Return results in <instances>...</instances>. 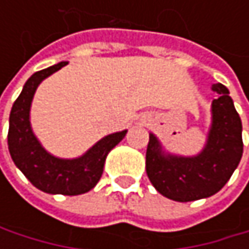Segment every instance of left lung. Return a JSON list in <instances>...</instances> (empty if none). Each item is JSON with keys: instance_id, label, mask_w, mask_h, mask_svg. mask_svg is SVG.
<instances>
[{"instance_id": "8db88e82", "label": "left lung", "mask_w": 249, "mask_h": 249, "mask_svg": "<svg viewBox=\"0 0 249 249\" xmlns=\"http://www.w3.org/2000/svg\"><path fill=\"white\" fill-rule=\"evenodd\" d=\"M219 96L211 105V126L203 148L195 156L166 151L150 132L145 170L151 184L164 197L193 202L218 193L238 167L242 157V123L222 83L212 85Z\"/></svg>"}]
</instances>
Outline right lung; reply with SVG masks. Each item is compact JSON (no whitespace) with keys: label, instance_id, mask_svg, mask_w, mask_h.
Instances as JSON below:
<instances>
[{"label":"right lung","instance_id":"right-lung-1","mask_svg":"<svg viewBox=\"0 0 249 249\" xmlns=\"http://www.w3.org/2000/svg\"><path fill=\"white\" fill-rule=\"evenodd\" d=\"M66 65L68 62H60L28 77L11 108L8 150L14 164L34 187L50 195L76 196L96 186L104 173L107 156L121 142L126 129L105 135L86 153L75 159L56 157L41 145L31 128V102L38 85Z\"/></svg>","mask_w":249,"mask_h":249}]
</instances>
